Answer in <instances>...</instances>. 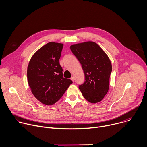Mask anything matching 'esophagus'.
<instances>
[{
  "mask_svg": "<svg viewBox=\"0 0 147 147\" xmlns=\"http://www.w3.org/2000/svg\"><path fill=\"white\" fill-rule=\"evenodd\" d=\"M71 80H72L74 82V81H75V79H74V77H73V76H72V77H71Z\"/></svg>",
  "mask_w": 147,
  "mask_h": 147,
  "instance_id": "esophagus-1",
  "label": "esophagus"
}]
</instances>
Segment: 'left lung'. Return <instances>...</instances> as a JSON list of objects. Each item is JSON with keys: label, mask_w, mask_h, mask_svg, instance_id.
I'll return each mask as SVG.
<instances>
[{"label": "left lung", "mask_w": 147, "mask_h": 147, "mask_svg": "<svg viewBox=\"0 0 147 147\" xmlns=\"http://www.w3.org/2000/svg\"><path fill=\"white\" fill-rule=\"evenodd\" d=\"M70 49L82 65L85 76L84 83L79 86L83 96L91 103L101 101L109 90L112 72L108 55L93 42L73 45Z\"/></svg>", "instance_id": "1"}]
</instances>
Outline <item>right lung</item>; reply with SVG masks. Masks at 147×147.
<instances>
[{"label": "right lung", "mask_w": 147, "mask_h": 147, "mask_svg": "<svg viewBox=\"0 0 147 147\" xmlns=\"http://www.w3.org/2000/svg\"><path fill=\"white\" fill-rule=\"evenodd\" d=\"M63 44L49 42L32 57L27 69V78L35 98L46 105H52L63 96L72 81L63 77L60 65Z\"/></svg>", "instance_id": "right-lung-1"}]
</instances>
